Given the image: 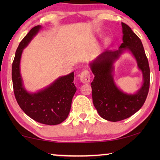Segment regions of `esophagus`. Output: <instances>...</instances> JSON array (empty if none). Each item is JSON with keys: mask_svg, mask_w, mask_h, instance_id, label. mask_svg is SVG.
<instances>
[{"mask_svg": "<svg viewBox=\"0 0 160 160\" xmlns=\"http://www.w3.org/2000/svg\"><path fill=\"white\" fill-rule=\"evenodd\" d=\"M80 79L82 83H89L90 82V75L88 70H85L80 75Z\"/></svg>", "mask_w": 160, "mask_h": 160, "instance_id": "34e87169", "label": "esophagus"}]
</instances>
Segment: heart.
Wrapping results in <instances>:
<instances>
[{
    "label": "heart",
    "instance_id": "1",
    "mask_svg": "<svg viewBox=\"0 0 160 160\" xmlns=\"http://www.w3.org/2000/svg\"><path fill=\"white\" fill-rule=\"evenodd\" d=\"M107 40H108V39H107Z\"/></svg>",
    "mask_w": 160,
    "mask_h": 160
}]
</instances>
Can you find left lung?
I'll list each match as a JSON object with an SVG mask.
<instances>
[{
    "label": "left lung",
    "mask_w": 160,
    "mask_h": 160,
    "mask_svg": "<svg viewBox=\"0 0 160 160\" xmlns=\"http://www.w3.org/2000/svg\"><path fill=\"white\" fill-rule=\"evenodd\" d=\"M123 43L118 50L107 51L89 63L94 75L91 83L92 100L97 112L104 119L116 122L133 115L147 98L150 88V67L141 40L126 24L121 22ZM128 51L137 61L143 75V84L135 93H124L113 78L114 63Z\"/></svg>",
    "instance_id": "obj_1"
}]
</instances>
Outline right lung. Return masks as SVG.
<instances>
[{"mask_svg":"<svg viewBox=\"0 0 160 160\" xmlns=\"http://www.w3.org/2000/svg\"><path fill=\"white\" fill-rule=\"evenodd\" d=\"M42 29L32 28L24 37L15 52L12 66V80L16 100L22 110L33 120L46 125H57L68 118L72 99L77 89L73 83L74 72L61 76L35 92L27 90L20 72L23 50Z\"/></svg>","mask_w":160,"mask_h":160,"instance_id":"1","label":"right lung"}]
</instances>
